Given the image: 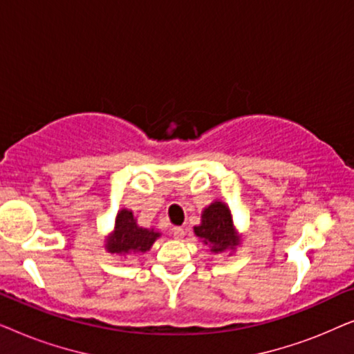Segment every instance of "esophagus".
I'll return each instance as SVG.
<instances>
[{
    "label": "esophagus",
    "mask_w": 354,
    "mask_h": 354,
    "mask_svg": "<svg viewBox=\"0 0 354 354\" xmlns=\"http://www.w3.org/2000/svg\"><path fill=\"white\" fill-rule=\"evenodd\" d=\"M183 235H185V230H183L182 227H174V229H172V236H174V239L180 240V239H183Z\"/></svg>",
    "instance_id": "1"
}]
</instances>
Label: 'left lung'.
<instances>
[{
    "label": "left lung",
    "mask_w": 354,
    "mask_h": 354,
    "mask_svg": "<svg viewBox=\"0 0 354 354\" xmlns=\"http://www.w3.org/2000/svg\"><path fill=\"white\" fill-rule=\"evenodd\" d=\"M195 235L205 245H209L212 253L219 254L234 251L240 245V235L236 234L234 219L229 206L222 201H214L201 212V224L193 227Z\"/></svg>",
    "instance_id": "left-lung-1"
}]
</instances>
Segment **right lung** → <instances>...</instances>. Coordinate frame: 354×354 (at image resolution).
<instances>
[{
  "instance_id": "add662e5",
  "label": "right lung",
  "mask_w": 354,
  "mask_h": 354,
  "mask_svg": "<svg viewBox=\"0 0 354 354\" xmlns=\"http://www.w3.org/2000/svg\"><path fill=\"white\" fill-rule=\"evenodd\" d=\"M158 236H161V234L154 229L140 227L132 211L120 209L115 216L113 234L106 240L104 248L111 254L147 253Z\"/></svg>"
}]
</instances>
